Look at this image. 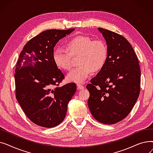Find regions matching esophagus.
Listing matches in <instances>:
<instances>
[{"label":"esophagus","instance_id":"esophagus-1","mask_svg":"<svg viewBox=\"0 0 153 153\" xmlns=\"http://www.w3.org/2000/svg\"><path fill=\"white\" fill-rule=\"evenodd\" d=\"M77 89H79V90H83V89H84V86L82 85V84H77Z\"/></svg>","mask_w":153,"mask_h":153}]
</instances>
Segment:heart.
Returning <instances> with one entry per match:
<instances>
[{"instance_id":"heart-1","label":"heart","mask_w":153,"mask_h":153,"mask_svg":"<svg viewBox=\"0 0 153 153\" xmlns=\"http://www.w3.org/2000/svg\"><path fill=\"white\" fill-rule=\"evenodd\" d=\"M66 51L58 48L53 53V60L56 66L64 71H69L72 66V56H79V66L68 74V81L84 83L94 71H99L105 65L108 50L105 43L101 39L79 35L72 38L66 43Z\"/></svg>"}]
</instances>
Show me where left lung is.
I'll return each instance as SVG.
<instances>
[{
    "label": "left lung",
    "mask_w": 153,
    "mask_h": 153,
    "mask_svg": "<svg viewBox=\"0 0 153 153\" xmlns=\"http://www.w3.org/2000/svg\"><path fill=\"white\" fill-rule=\"evenodd\" d=\"M98 29L107 42L108 56L86 86L90 93L88 105L96 120L112 125L126 118L133 108L140 92L141 71L137 56L125 37Z\"/></svg>",
    "instance_id": "1"
}]
</instances>
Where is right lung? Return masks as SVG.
Masks as SVG:
<instances>
[{
	"mask_svg": "<svg viewBox=\"0 0 153 153\" xmlns=\"http://www.w3.org/2000/svg\"><path fill=\"white\" fill-rule=\"evenodd\" d=\"M74 30L44 31L29 40L20 54L15 67V97L27 117L40 126L60 124L76 91L73 82L59 86L64 75L53 60L56 44Z\"/></svg>",
	"mask_w": 153,
	"mask_h": 153,
	"instance_id": "add662e5",
	"label": "right lung"
}]
</instances>
